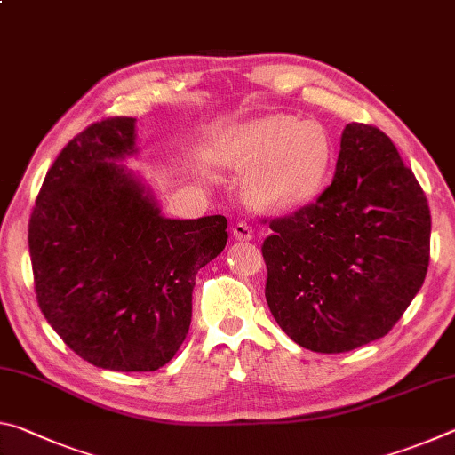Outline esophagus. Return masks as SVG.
<instances>
[{"mask_svg": "<svg viewBox=\"0 0 455 455\" xmlns=\"http://www.w3.org/2000/svg\"><path fill=\"white\" fill-rule=\"evenodd\" d=\"M233 236L236 238V241H251V238L255 236V230H252L251 225H246V222L241 220L233 227Z\"/></svg>", "mask_w": 455, "mask_h": 455, "instance_id": "obj_1", "label": "esophagus"}]
</instances>
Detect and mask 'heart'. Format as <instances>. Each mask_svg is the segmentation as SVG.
I'll return each instance as SVG.
<instances>
[{
  "label": "heart",
  "instance_id": "heart-1",
  "mask_svg": "<svg viewBox=\"0 0 455 455\" xmlns=\"http://www.w3.org/2000/svg\"><path fill=\"white\" fill-rule=\"evenodd\" d=\"M219 158L230 171L249 174L246 192L260 209L289 211L323 190L335 150L321 124L273 114L230 128Z\"/></svg>",
  "mask_w": 455,
  "mask_h": 455
}]
</instances>
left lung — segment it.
I'll use <instances>...</instances> for the list:
<instances>
[{
  "instance_id": "8db88e82",
  "label": "left lung",
  "mask_w": 455,
  "mask_h": 455,
  "mask_svg": "<svg viewBox=\"0 0 455 455\" xmlns=\"http://www.w3.org/2000/svg\"><path fill=\"white\" fill-rule=\"evenodd\" d=\"M268 227V309L305 349L345 353L387 335L426 279L427 198L375 126H345L333 182Z\"/></svg>"
}]
</instances>
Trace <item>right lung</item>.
I'll return each mask as SVG.
<instances>
[{
  "label": "right lung",
  "mask_w": 455,
  "mask_h": 455,
  "mask_svg": "<svg viewBox=\"0 0 455 455\" xmlns=\"http://www.w3.org/2000/svg\"><path fill=\"white\" fill-rule=\"evenodd\" d=\"M136 118L88 126L45 174L29 219L37 305L76 355L156 371L187 339L196 273L227 244V219H166L142 179Z\"/></svg>",
  "instance_id": "1"
}]
</instances>
